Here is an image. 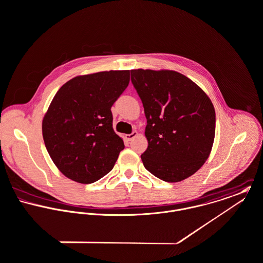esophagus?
<instances>
[{
    "label": "esophagus",
    "mask_w": 263,
    "mask_h": 263,
    "mask_svg": "<svg viewBox=\"0 0 263 263\" xmlns=\"http://www.w3.org/2000/svg\"><path fill=\"white\" fill-rule=\"evenodd\" d=\"M138 135V132H136V131H134L133 133H131V134H127L126 136H125V138H126V140H128V141H131L134 137H136Z\"/></svg>",
    "instance_id": "1"
}]
</instances>
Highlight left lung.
I'll return each mask as SVG.
<instances>
[{
  "label": "left lung",
  "mask_w": 263,
  "mask_h": 263,
  "mask_svg": "<svg viewBox=\"0 0 263 263\" xmlns=\"http://www.w3.org/2000/svg\"><path fill=\"white\" fill-rule=\"evenodd\" d=\"M131 81L147 120L145 168L170 183L189 178L204 164L214 141L215 110L209 96L173 70L134 69Z\"/></svg>",
  "instance_id": "1"
}]
</instances>
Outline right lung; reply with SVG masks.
I'll return each instance as SVG.
<instances>
[{"mask_svg": "<svg viewBox=\"0 0 263 263\" xmlns=\"http://www.w3.org/2000/svg\"><path fill=\"white\" fill-rule=\"evenodd\" d=\"M130 81V70L76 76L54 95L43 119L46 148L59 171L90 184L109 173L124 149L110 107Z\"/></svg>", "mask_w": 263, "mask_h": 263, "instance_id": "obj_1", "label": "right lung"}]
</instances>
